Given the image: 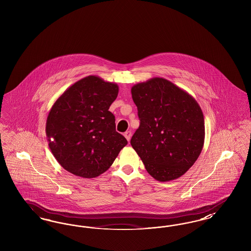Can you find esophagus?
<instances>
[{
  "label": "esophagus",
  "instance_id": "1",
  "mask_svg": "<svg viewBox=\"0 0 251 251\" xmlns=\"http://www.w3.org/2000/svg\"><path fill=\"white\" fill-rule=\"evenodd\" d=\"M124 136H125V138H126L128 141H130V139H131V131H125V132H124Z\"/></svg>",
  "mask_w": 251,
  "mask_h": 251
}]
</instances>
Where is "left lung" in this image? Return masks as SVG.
I'll return each instance as SVG.
<instances>
[{
	"instance_id": "obj_1",
	"label": "left lung",
	"mask_w": 251,
	"mask_h": 251,
	"mask_svg": "<svg viewBox=\"0 0 251 251\" xmlns=\"http://www.w3.org/2000/svg\"><path fill=\"white\" fill-rule=\"evenodd\" d=\"M131 91L140 120L131 147L151 177L159 181L178 179L202 151L201 108L190 94L164 78L134 84Z\"/></svg>"
}]
</instances>
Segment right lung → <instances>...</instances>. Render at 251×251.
Masks as SVG:
<instances>
[{"mask_svg": "<svg viewBox=\"0 0 251 251\" xmlns=\"http://www.w3.org/2000/svg\"><path fill=\"white\" fill-rule=\"evenodd\" d=\"M118 94V84L90 75L56 100L49 112L46 135L51 153L64 169L82 178H96L127 145L109 111Z\"/></svg>", "mask_w": 251, "mask_h": 251, "instance_id": "right-lung-1", "label": "right lung"}]
</instances>
